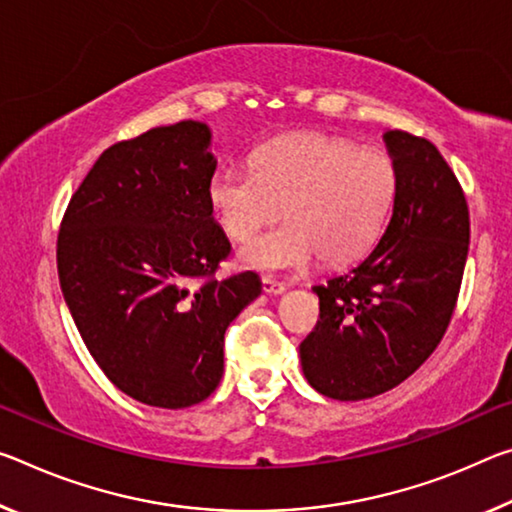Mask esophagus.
Wrapping results in <instances>:
<instances>
[{
	"mask_svg": "<svg viewBox=\"0 0 512 512\" xmlns=\"http://www.w3.org/2000/svg\"><path fill=\"white\" fill-rule=\"evenodd\" d=\"M262 289L269 296H280V294H285V291H287V285H285V282H278L273 278H262Z\"/></svg>",
	"mask_w": 512,
	"mask_h": 512,
	"instance_id": "esophagus-1",
	"label": "esophagus"
}]
</instances>
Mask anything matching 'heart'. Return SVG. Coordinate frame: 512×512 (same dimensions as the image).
<instances>
[{
    "label": "heart",
    "instance_id": "1",
    "mask_svg": "<svg viewBox=\"0 0 512 512\" xmlns=\"http://www.w3.org/2000/svg\"><path fill=\"white\" fill-rule=\"evenodd\" d=\"M396 186L387 152L300 134L259 150L255 170L218 168L207 196L218 225L237 241L285 214V225L239 250V262L255 271L294 273L316 257L342 266L367 253L392 214Z\"/></svg>",
    "mask_w": 512,
    "mask_h": 512
}]
</instances>
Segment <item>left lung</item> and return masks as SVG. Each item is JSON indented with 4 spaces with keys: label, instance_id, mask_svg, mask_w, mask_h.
I'll use <instances>...</instances> for the list:
<instances>
[{
    "label": "left lung",
    "instance_id": "8db88e82",
    "mask_svg": "<svg viewBox=\"0 0 512 512\" xmlns=\"http://www.w3.org/2000/svg\"><path fill=\"white\" fill-rule=\"evenodd\" d=\"M383 141L399 177L392 218L362 262L312 289L321 314L300 344L307 383L337 401L383 394L428 360L467 262V200L440 150L399 129Z\"/></svg>",
    "mask_w": 512,
    "mask_h": 512
}]
</instances>
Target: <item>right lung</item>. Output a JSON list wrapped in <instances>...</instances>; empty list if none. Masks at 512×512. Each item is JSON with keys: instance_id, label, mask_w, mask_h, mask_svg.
<instances>
[{"instance_id": "1", "label": "right lung", "mask_w": 512, "mask_h": 512, "mask_svg": "<svg viewBox=\"0 0 512 512\" xmlns=\"http://www.w3.org/2000/svg\"><path fill=\"white\" fill-rule=\"evenodd\" d=\"M198 120L111 145L72 196L56 264L81 339L113 385L154 408L205 401L225 330L262 294L253 271L216 280L230 253L209 205L216 159Z\"/></svg>"}]
</instances>
